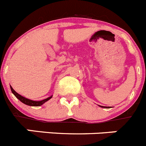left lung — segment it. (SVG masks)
Here are the masks:
<instances>
[{"label":"left lung","mask_w":146,"mask_h":146,"mask_svg":"<svg viewBox=\"0 0 146 146\" xmlns=\"http://www.w3.org/2000/svg\"><path fill=\"white\" fill-rule=\"evenodd\" d=\"M100 107H103V106H100Z\"/></svg>","instance_id":"left-lung-1"}]
</instances>
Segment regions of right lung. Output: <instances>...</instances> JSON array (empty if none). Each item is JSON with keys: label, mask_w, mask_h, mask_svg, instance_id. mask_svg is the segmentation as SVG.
Returning <instances> with one entry per match:
<instances>
[{"label": "right lung", "mask_w": 146, "mask_h": 146, "mask_svg": "<svg viewBox=\"0 0 146 146\" xmlns=\"http://www.w3.org/2000/svg\"><path fill=\"white\" fill-rule=\"evenodd\" d=\"M10 87H11V90L12 93L14 94V96H16V97L19 100L21 101L22 103L27 104V105L32 106V107H39V106L42 105V104H44V103H45L46 102H47L48 100H50V99L52 98V96H50V97L47 98V99H43V100H42V101L30 100V99H27V98L24 97V96H21L20 94H19L17 92H15V91L13 89V88H12L11 86H10Z\"/></svg>", "instance_id": "obj_1"}]
</instances>
